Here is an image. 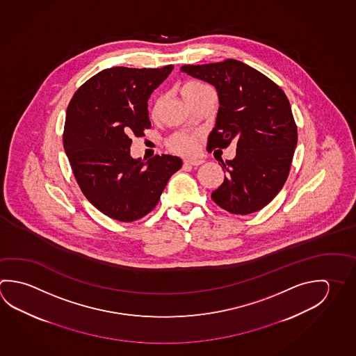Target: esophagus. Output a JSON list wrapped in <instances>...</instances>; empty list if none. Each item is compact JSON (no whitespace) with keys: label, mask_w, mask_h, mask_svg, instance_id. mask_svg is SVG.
I'll return each mask as SVG.
<instances>
[{"label":"esophagus","mask_w":356,"mask_h":356,"mask_svg":"<svg viewBox=\"0 0 356 356\" xmlns=\"http://www.w3.org/2000/svg\"><path fill=\"white\" fill-rule=\"evenodd\" d=\"M204 163L201 159H185L184 163L185 165H190V166H199L201 163Z\"/></svg>","instance_id":"esophagus-1"}]
</instances>
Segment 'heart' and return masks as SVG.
I'll return each instance as SVG.
<instances>
[{"instance_id": "obj_1", "label": "heart", "mask_w": 356, "mask_h": 356, "mask_svg": "<svg viewBox=\"0 0 356 356\" xmlns=\"http://www.w3.org/2000/svg\"><path fill=\"white\" fill-rule=\"evenodd\" d=\"M207 88V85L204 82L191 80L184 83V86L181 88V94L184 96V99L187 100L193 95L197 94L201 90ZM160 101H156L154 108H152V115H156L159 110ZM168 147L170 150L174 151L176 154L181 155H191L197 147V135L196 134H190V132H176L172 136H170L168 140Z\"/></svg>"}]
</instances>
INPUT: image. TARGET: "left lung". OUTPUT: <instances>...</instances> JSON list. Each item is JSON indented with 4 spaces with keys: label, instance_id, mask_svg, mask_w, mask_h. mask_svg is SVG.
I'll return each instance as SVG.
<instances>
[{
    "label": "left lung",
    "instance_id": "obj_1",
    "mask_svg": "<svg viewBox=\"0 0 356 356\" xmlns=\"http://www.w3.org/2000/svg\"><path fill=\"white\" fill-rule=\"evenodd\" d=\"M181 71L218 90L220 107L207 147L236 143V156L221 166L226 175L211 193L213 202L236 215L261 210L284 186L298 144L286 95L268 76L232 58L184 65Z\"/></svg>",
    "mask_w": 356,
    "mask_h": 356
}]
</instances>
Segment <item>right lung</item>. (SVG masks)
I'll return each instance as SVG.
<instances>
[{
	"mask_svg": "<svg viewBox=\"0 0 356 356\" xmlns=\"http://www.w3.org/2000/svg\"><path fill=\"white\" fill-rule=\"evenodd\" d=\"M174 66L111 67L88 79L70 101L63 147L82 193L108 218L132 222L157 205L182 166L171 155L130 156L132 136L150 129L147 100Z\"/></svg>",
	"mask_w": 356,
	"mask_h": 356,
	"instance_id": "1",
	"label": "right lung"
}]
</instances>
